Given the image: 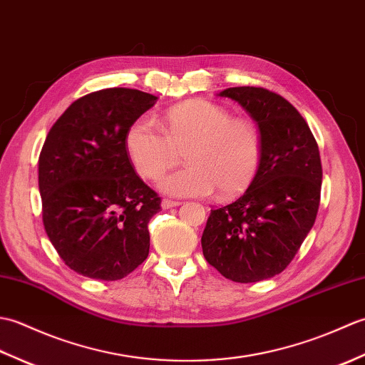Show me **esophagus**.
<instances>
[{"label":"esophagus","mask_w":365,"mask_h":365,"mask_svg":"<svg viewBox=\"0 0 365 365\" xmlns=\"http://www.w3.org/2000/svg\"><path fill=\"white\" fill-rule=\"evenodd\" d=\"M178 205H180L178 200H173V199H163L161 200V207L165 208V210H166V208H173V207H178Z\"/></svg>","instance_id":"esophagus-1"}]
</instances>
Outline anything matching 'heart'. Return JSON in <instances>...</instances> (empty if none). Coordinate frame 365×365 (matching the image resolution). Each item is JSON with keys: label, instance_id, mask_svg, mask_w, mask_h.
<instances>
[{"label": "heart", "instance_id": "heart-1", "mask_svg": "<svg viewBox=\"0 0 365 365\" xmlns=\"http://www.w3.org/2000/svg\"><path fill=\"white\" fill-rule=\"evenodd\" d=\"M136 170L155 180L187 155L188 166L175 169L160 180L163 191L173 196L222 197L243 192L259 170L262 144L251 120L230 118V113L208 100H190L170 108L165 130L144 115L131 123L125 138Z\"/></svg>", "mask_w": 365, "mask_h": 365}]
</instances>
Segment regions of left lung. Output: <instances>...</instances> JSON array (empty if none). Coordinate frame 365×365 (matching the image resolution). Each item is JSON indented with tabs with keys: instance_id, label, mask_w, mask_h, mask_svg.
Here are the masks:
<instances>
[{
	"instance_id": "1",
	"label": "left lung",
	"mask_w": 365,
	"mask_h": 365,
	"mask_svg": "<svg viewBox=\"0 0 365 365\" xmlns=\"http://www.w3.org/2000/svg\"><path fill=\"white\" fill-rule=\"evenodd\" d=\"M257 122L262 157L243 196L215 208L202 234L205 260L234 282H259L289 267L320 205L322 160L304 118L284 97L254 86L220 92Z\"/></svg>"
}]
</instances>
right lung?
<instances>
[{
    "mask_svg": "<svg viewBox=\"0 0 365 365\" xmlns=\"http://www.w3.org/2000/svg\"><path fill=\"white\" fill-rule=\"evenodd\" d=\"M158 97L110 88L84 96L53 123L38 157L42 220L75 273L118 281L149 255L157 192L136 175L125 138Z\"/></svg>",
    "mask_w": 365,
    "mask_h": 365,
    "instance_id": "add662e5",
    "label": "right lung"
}]
</instances>
